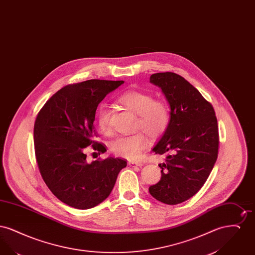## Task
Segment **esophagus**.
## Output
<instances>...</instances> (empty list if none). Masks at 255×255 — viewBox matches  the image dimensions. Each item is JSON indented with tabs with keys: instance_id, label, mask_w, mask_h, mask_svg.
I'll use <instances>...</instances> for the list:
<instances>
[{
	"instance_id": "obj_1",
	"label": "esophagus",
	"mask_w": 255,
	"mask_h": 255,
	"mask_svg": "<svg viewBox=\"0 0 255 255\" xmlns=\"http://www.w3.org/2000/svg\"><path fill=\"white\" fill-rule=\"evenodd\" d=\"M128 164L130 166H142L143 165L141 162H136V161H129Z\"/></svg>"
}]
</instances>
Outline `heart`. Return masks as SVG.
<instances>
[{"mask_svg": "<svg viewBox=\"0 0 255 255\" xmlns=\"http://www.w3.org/2000/svg\"><path fill=\"white\" fill-rule=\"evenodd\" d=\"M119 102L136 115L135 128L143 132L116 138L110 143V150L117 156L135 159L148 144L147 133L156 138L165 133L169 125V109L163 101L155 100L152 95L137 91L123 94L119 97ZM110 118V110L105 106L101 107L97 114V126L101 133H111Z\"/></svg>", "mask_w": 255, "mask_h": 255, "instance_id": "obj_1", "label": "heart"}]
</instances>
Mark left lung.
I'll return each instance as SVG.
<instances>
[{"label": "left lung", "mask_w": 255, "mask_h": 255, "mask_svg": "<svg viewBox=\"0 0 255 255\" xmlns=\"http://www.w3.org/2000/svg\"><path fill=\"white\" fill-rule=\"evenodd\" d=\"M170 105V122L153 152L167 155L159 182L149 187L155 199L178 205L193 197L205 184L218 157V123L215 111L200 92L174 73H154Z\"/></svg>", "instance_id": "obj_1"}]
</instances>
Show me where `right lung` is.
Returning <instances> with one entry per match:
<instances>
[{
    "mask_svg": "<svg viewBox=\"0 0 255 255\" xmlns=\"http://www.w3.org/2000/svg\"><path fill=\"white\" fill-rule=\"evenodd\" d=\"M124 81L91 79L62 88L49 98L34 123L38 168L49 190L77 209L102 203L112 192L126 160L107 158L88 162L86 147L98 152L104 146L94 122L98 104Z\"/></svg>",
    "mask_w": 255,
    "mask_h": 255,
    "instance_id": "1",
    "label": "right lung"
}]
</instances>
